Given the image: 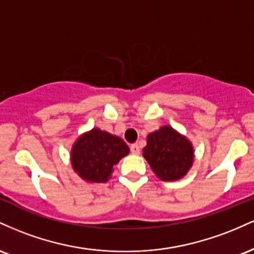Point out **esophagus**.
<instances>
[{
    "label": "esophagus",
    "instance_id": "obj_1",
    "mask_svg": "<svg viewBox=\"0 0 254 254\" xmlns=\"http://www.w3.org/2000/svg\"><path fill=\"white\" fill-rule=\"evenodd\" d=\"M130 150H131V153L132 154H135V155H138L139 154V147H138V144H131V147H130Z\"/></svg>",
    "mask_w": 254,
    "mask_h": 254
}]
</instances>
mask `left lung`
I'll list each match as a JSON object with an SVG mask.
<instances>
[{
	"instance_id": "1",
	"label": "left lung",
	"mask_w": 254,
	"mask_h": 254,
	"mask_svg": "<svg viewBox=\"0 0 254 254\" xmlns=\"http://www.w3.org/2000/svg\"><path fill=\"white\" fill-rule=\"evenodd\" d=\"M143 157L162 182H176L190 171L194 150L188 137L170 125H164L147 136Z\"/></svg>"
}]
</instances>
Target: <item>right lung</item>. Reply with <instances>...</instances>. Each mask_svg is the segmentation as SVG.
I'll list each match as a JSON object with an SVG mask.
<instances>
[{"mask_svg":"<svg viewBox=\"0 0 254 254\" xmlns=\"http://www.w3.org/2000/svg\"><path fill=\"white\" fill-rule=\"evenodd\" d=\"M129 147L121 137L93 127L78 136L70 151L72 170L87 183H106L113 166L129 154Z\"/></svg>","mask_w":254,"mask_h":254,"instance_id":"1","label":"right lung"}]
</instances>
